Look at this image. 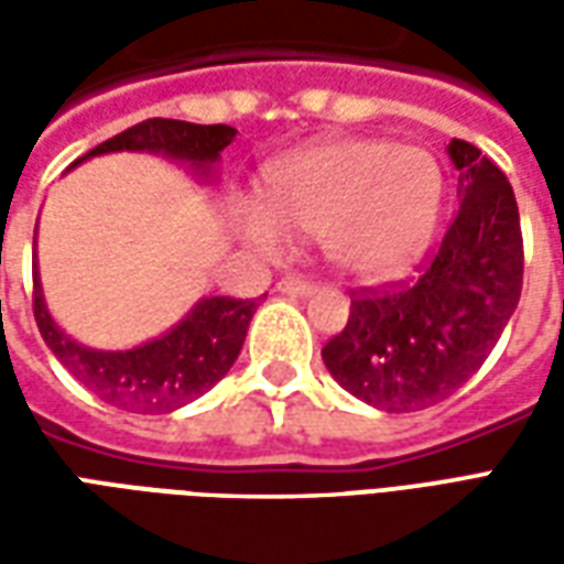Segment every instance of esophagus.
I'll return each mask as SVG.
<instances>
[{
	"instance_id": "34e87169",
	"label": "esophagus",
	"mask_w": 564,
	"mask_h": 564,
	"mask_svg": "<svg viewBox=\"0 0 564 564\" xmlns=\"http://www.w3.org/2000/svg\"><path fill=\"white\" fill-rule=\"evenodd\" d=\"M278 293H283V295H311V293H314V283L302 281V278H283V281L278 283Z\"/></svg>"
}]
</instances>
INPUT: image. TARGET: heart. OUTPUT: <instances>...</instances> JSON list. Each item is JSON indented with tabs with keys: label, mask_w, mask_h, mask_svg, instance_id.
<instances>
[{
	"label": "heart",
	"mask_w": 564,
	"mask_h": 564,
	"mask_svg": "<svg viewBox=\"0 0 564 564\" xmlns=\"http://www.w3.org/2000/svg\"><path fill=\"white\" fill-rule=\"evenodd\" d=\"M269 198L245 202L235 223L247 245L278 259L290 226L319 235L335 269L383 283L414 269L432 241L444 198L435 156L387 139H338L286 156L269 172Z\"/></svg>",
	"instance_id": "obj_1"
}]
</instances>
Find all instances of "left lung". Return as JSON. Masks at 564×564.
Listing matches in <instances>:
<instances>
[{"mask_svg": "<svg viewBox=\"0 0 564 564\" xmlns=\"http://www.w3.org/2000/svg\"><path fill=\"white\" fill-rule=\"evenodd\" d=\"M447 153L459 214L414 283L366 290L326 347L329 375L359 402L408 414L459 390L501 338L522 290L520 210L508 177L468 141Z\"/></svg>", "mask_w": 564, "mask_h": 564, "instance_id": "1", "label": "left lung"}]
</instances>
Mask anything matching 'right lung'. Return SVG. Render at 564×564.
<instances>
[{
    "label": "right lung",
    "instance_id": "obj_1",
    "mask_svg": "<svg viewBox=\"0 0 564 564\" xmlns=\"http://www.w3.org/2000/svg\"><path fill=\"white\" fill-rule=\"evenodd\" d=\"M232 139L235 129L223 123L198 127L186 120L153 117L115 139L102 141L99 148L72 162V169L90 156L132 150V153H160L165 160L189 165L198 177H210L223 148H229ZM32 314L51 354L66 366L72 378L80 380L102 402L132 414H172L226 378V371L241 354L247 326L257 314V299L245 302L229 295H208L198 299L177 326L153 341L129 350H96L78 344L56 326L44 302L39 259L32 257Z\"/></svg>",
    "mask_w": 564,
    "mask_h": 564
}]
</instances>
